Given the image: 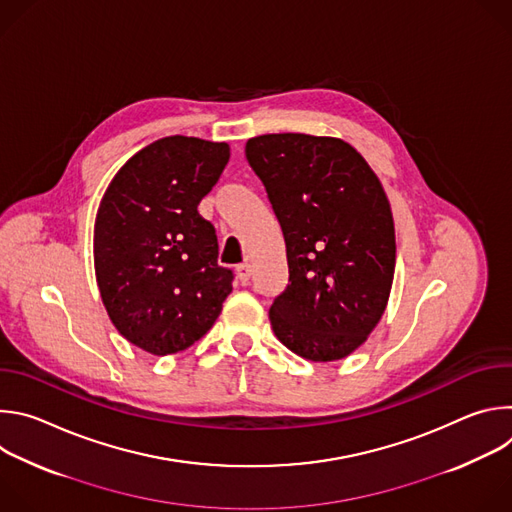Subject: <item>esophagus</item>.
Listing matches in <instances>:
<instances>
[{"label":"esophagus","instance_id":"34e87169","mask_svg":"<svg viewBox=\"0 0 512 512\" xmlns=\"http://www.w3.org/2000/svg\"><path fill=\"white\" fill-rule=\"evenodd\" d=\"M251 273H253V269H251V265H249V263H243V265H239V267H237V277H239V281H241V283H249Z\"/></svg>","mask_w":512,"mask_h":512}]
</instances>
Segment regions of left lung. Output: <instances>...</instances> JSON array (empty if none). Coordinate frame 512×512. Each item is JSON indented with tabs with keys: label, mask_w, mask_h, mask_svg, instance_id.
Masks as SVG:
<instances>
[{
	"label": "left lung",
	"mask_w": 512,
	"mask_h": 512,
	"mask_svg": "<svg viewBox=\"0 0 512 512\" xmlns=\"http://www.w3.org/2000/svg\"><path fill=\"white\" fill-rule=\"evenodd\" d=\"M285 239L289 283L275 336L314 362L354 352L379 324L395 275V225L377 178L350 143L267 133L245 145Z\"/></svg>",
	"instance_id": "left-lung-1"
}]
</instances>
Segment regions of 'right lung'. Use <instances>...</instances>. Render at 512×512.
<instances>
[{"instance_id": "add662e5", "label": "right lung", "mask_w": 512, "mask_h": 512, "mask_svg": "<svg viewBox=\"0 0 512 512\" xmlns=\"http://www.w3.org/2000/svg\"><path fill=\"white\" fill-rule=\"evenodd\" d=\"M229 158L225 141L162 137L129 158L103 194L97 285L113 326L145 352L192 346L233 291V271L216 263L214 227L198 214Z\"/></svg>"}]
</instances>
